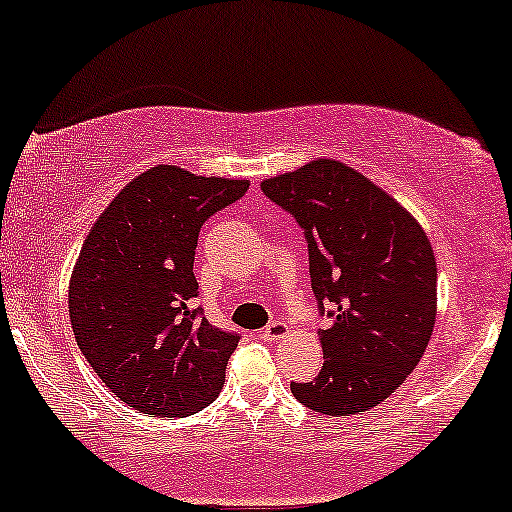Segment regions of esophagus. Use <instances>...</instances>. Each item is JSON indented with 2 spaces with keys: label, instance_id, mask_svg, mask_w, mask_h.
<instances>
[{
  "label": "esophagus",
  "instance_id": "34e87169",
  "mask_svg": "<svg viewBox=\"0 0 512 512\" xmlns=\"http://www.w3.org/2000/svg\"><path fill=\"white\" fill-rule=\"evenodd\" d=\"M286 334H289V325H286V322H281V320L269 322V325L262 330V337L269 339V342H272V339H284Z\"/></svg>",
  "mask_w": 512,
  "mask_h": 512
}]
</instances>
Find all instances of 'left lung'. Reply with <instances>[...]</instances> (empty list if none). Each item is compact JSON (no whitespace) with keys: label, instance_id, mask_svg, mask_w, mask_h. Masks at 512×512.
I'll return each mask as SVG.
<instances>
[{"label":"left lung","instance_id":"8db88e82","mask_svg":"<svg viewBox=\"0 0 512 512\" xmlns=\"http://www.w3.org/2000/svg\"><path fill=\"white\" fill-rule=\"evenodd\" d=\"M305 231L310 281L332 325L322 370L291 383L308 409L351 416L385 402L419 366L436 325V255L421 223L383 187L334 158L262 182Z\"/></svg>","mask_w":512,"mask_h":512}]
</instances>
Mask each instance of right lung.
I'll return each mask as SVG.
<instances>
[{
	"label": "right lung",
	"instance_id": "obj_1",
	"mask_svg": "<svg viewBox=\"0 0 512 512\" xmlns=\"http://www.w3.org/2000/svg\"><path fill=\"white\" fill-rule=\"evenodd\" d=\"M248 187L161 163L91 226L69 279V322L88 366L127 407L173 419L219 397L238 334L192 308V267L202 223Z\"/></svg>",
	"mask_w": 512,
	"mask_h": 512
}]
</instances>
